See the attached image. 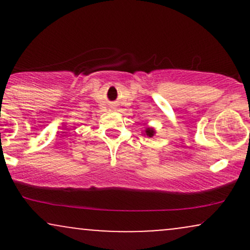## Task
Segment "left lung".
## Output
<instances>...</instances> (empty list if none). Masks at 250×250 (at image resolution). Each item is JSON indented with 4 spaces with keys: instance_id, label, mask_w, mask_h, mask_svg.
<instances>
[{
    "instance_id": "8db88e82",
    "label": "left lung",
    "mask_w": 250,
    "mask_h": 250,
    "mask_svg": "<svg viewBox=\"0 0 250 250\" xmlns=\"http://www.w3.org/2000/svg\"><path fill=\"white\" fill-rule=\"evenodd\" d=\"M145 134L147 135V136H149V137H153L154 134H155V130H154L153 128H147L145 130Z\"/></svg>"
}]
</instances>
